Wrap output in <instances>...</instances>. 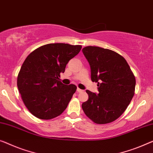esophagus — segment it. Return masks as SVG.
Masks as SVG:
<instances>
[{
    "label": "esophagus",
    "mask_w": 153,
    "mask_h": 153,
    "mask_svg": "<svg viewBox=\"0 0 153 153\" xmlns=\"http://www.w3.org/2000/svg\"><path fill=\"white\" fill-rule=\"evenodd\" d=\"M77 92H78V93H82V92H83V90H82V89H80V88H77Z\"/></svg>",
    "instance_id": "1"
}]
</instances>
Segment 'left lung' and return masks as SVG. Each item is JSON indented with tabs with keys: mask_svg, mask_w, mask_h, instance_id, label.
<instances>
[{
	"mask_svg": "<svg viewBox=\"0 0 153 153\" xmlns=\"http://www.w3.org/2000/svg\"><path fill=\"white\" fill-rule=\"evenodd\" d=\"M82 52L90 65L91 80L97 82L99 93L86 90L88 99L82 108L95 124H108L122 115L133 99L135 76L124 57L112 50L88 46Z\"/></svg>",
	"mask_w": 153,
	"mask_h": 153,
	"instance_id": "obj_1",
	"label": "left lung"
}]
</instances>
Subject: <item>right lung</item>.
I'll return each instance as SVG.
<instances>
[{
  "label": "right lung",
  "mask_w": 153,
  "mask_h": 153,
  "mask_svg": "<svg viewBox=\"0 0 153 153\" xmlns=\"http://www.w3.org/2000/svg\"><path fill=\"white\" fill-rule=\"evenodd\" d=\"M81 49V45L53 43L38 47L27 57L17 86L25 105L35 117L51 120L67 108L77 86L65 85L59 77Z\"/></svg>",
  "instance_id": "right-lung-1"
}]
</instances>
